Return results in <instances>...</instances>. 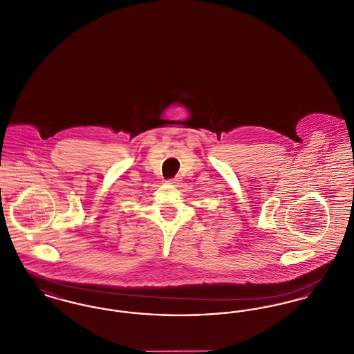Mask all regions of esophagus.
<instances>
[{"label": "esophagus", "mask_w": 354, "mask_h": 354, "mask_svg": "<svg viewBox=\"0 0 354 354\" xmlns=\"http://www.w3.org/2000/svg\"><path fill=\"white\" fill-rule=\"evenodd\" d=\"M180 182H182V178L175 176L174 179H169V180H167L166 183H167V185H172V187H180Z\"/></svg>", "instance_id": "esophagus-1"}]
</instances>
